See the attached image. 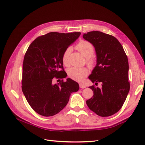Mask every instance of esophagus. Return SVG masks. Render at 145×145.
Segmentation results:
<instances>
[{
    "label": "esophagus",
    "mask_w": 145,
    "mask_h": 145,
    "mask_svg": "<svg viewBox=\"0 0 145 145\" xmlns=\"http://www.w3.org/2000/svg\"><path fill=\"white\" fill-rule=\"evenodd\" d=\"M79 87H80V88L83 89V88H85L86 86L84 84H82V83H80V84H79Z\"/></svg>",
    "instance_id": "esophagus-1"
}]
</instances>
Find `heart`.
<instances>
[{
	"label": "heart",
	"mask_w": 145,
	"mask_h": 145,
	"mask_svg": "<svg viewBox=\"0 0 145 145\" xmlns=\"http://www.w3.org/2000/svg\"><path fill=\"white\" fill-rule=\"evenodd\" d=\"M76 49L86 58V63L90 67L95 63V59L93 57L95 52V48L88 41L82 40L76 46ZM71 52V48L68 47L65 50L62 55V62L66 67L69 65V57ZM89 70L86 67H71L68 70V76L76 81L81 82L89 74Z\"/></svg>",
	"instance_id": "1"
}]
</instances>
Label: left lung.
<instances>
[{
    "instance_id": "obj_1",
    "label": "left lung",
    "mask_w": 145,
    "mask_h": 145,
    "mask_svg": "<svg viewBox=\"0 0 145 145\" xmlns=\"http://www.w3.org/2000/svg\"><path fill=\"white\" fill-rule=\"evenodd\" d=\"M83 37L95 48L97 65L89 78L97 86L89 88L94 95L86 100L88 106L101 117L114 114L121 108L129 91L128 60L121 43L111 35L97 31L83 34Z\"/></svg>"
}]
</instances>
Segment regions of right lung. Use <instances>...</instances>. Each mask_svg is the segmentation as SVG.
<instances>
[{
  "instance_id": "obj_1",
  "label": "right lung",
  "mask_w": 145,
  "mask_h": 145,
  "mask_svg": "<svg viewBox=\"0 0 145 145\" xmlns=\"http://www.w3.org/2000/svg\"><path fill=\"white\" fill-rule=\"evenodd\" d=\"M80 34L51 32L36 38L26 52L22 89L30 106L39 114L44 117L57 114L67 105L72 92L79 89L78 83L71 78L56 84L53 79L67 77L62 55Z\"/></svg>"
}]
</instances>
